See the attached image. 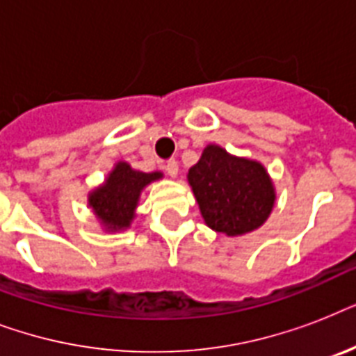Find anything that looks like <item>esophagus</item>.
Masks as SVG:
<instances>
[{
    "label": "esophagus",
    "instance_id": "obj_1",
    "mask_svg": "<svg viewBox=\"0 0 356 356\" xmlns=\"http://www.w3.org/2000/svg\"><path fill=\"white\" fill-rule=\"evenodd\" d=\"M164 170H166V173L170 175V177H177L179 173V162L177 161H168L166 164H164Z\"/></svg>",
    "mask_w": 356,
    "mask_h": 356
}]
</instances>
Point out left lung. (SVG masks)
Segmentation results:
<instances>
[{"mask_svg": "<svg viewBox=\"0 0 356 356\" xmlns=\"http://www.w3.org/2000/svg\"><path fill=\"white\" fill-rule=\"evenodd\" d=\"M188 183L207 225L227 236L259 229L275 205V188L266 168L229 155L220 145H207L188 170Z\"/></svg>", "mask_w": 356, "mask_h": 356, "instance_id": "left-lung-1", "label": "left lung"}]
</instances>
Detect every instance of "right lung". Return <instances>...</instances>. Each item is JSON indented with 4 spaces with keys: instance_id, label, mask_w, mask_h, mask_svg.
Returning a JSON list of instances; mask_svg holds the SVG:
<instances>
[{
    "instance_id": "right-lung-1",
    "label": "right lung",
    "mask_w": 356,
    "mask_h": 356,
    "mask_svg": "<svg viewBox=\"0 0 356 356\" xmlns=\"http://www.w3.org/2000/svg\"><path fill=\"white\" fill-rule=\"evenodd\" d=\"M161 172H138L127 162H118L105 183L88 194V205L102 222L105 231L116 233L127 229L138 207L140 192L149 183L161 179Z\"/></svg>"
}]
</instances>
